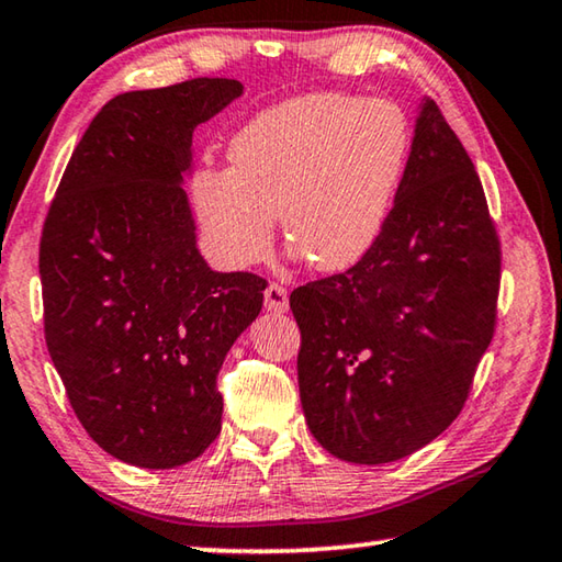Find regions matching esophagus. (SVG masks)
<instances>
[{
    "label": "esophagus",
    "mask_w": 562,
    "mask_h": 562,
    "mask_svg": "<svg viewBox=\"0 0 562 562\" xmlns=\"http://www.w3.org/2000/svg\"><path fill=\"white\" fill-rule=\"evenodd\" d=\"M265 307L274 312V315L288 312V307H290L288 288H282V284H278V282H270L268 288H265Z\"/></svg>",
    "instance_id": "1"
}]
</instances>
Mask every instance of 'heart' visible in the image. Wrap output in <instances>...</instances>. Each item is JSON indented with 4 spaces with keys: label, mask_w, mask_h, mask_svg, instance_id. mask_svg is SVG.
I'll return each instance as SVG.
<instances>
[{
    "label": "heart",
    "mask_w": 562,
    "mask_h": 562,
    "mask_svg": "<svg viewBox=\"0 0 562 562\" xmlns=\"http://www.w3.org/2000/svg\"><path fill=\"white\" fill-rule=\"evenodd\" d=\"M412 131L389 101L312 93L262 111L227 148L231 170L193 176L195 213L215 258L268 255L274 215L310 268L339 272L372 250L402 183Z\"/></svg>",
    "instance_id": "b5f03b06"
}]
</instances>
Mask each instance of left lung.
Instances as JSON below:
<instances>
[{
	"mask_svg": "<svg viewBox=\"0 0 562 562\" xmlns=\"http://www.w3.org/2000/svg\"><path fill=\"white\" fill-rule=\"evenodd\" d=\"M501 237L441 109L426 101L382 235L349 270L292 290L304 418L349 463L449 429L498 317Z\"/></svg>",
	"mask_w": 562,
	"mask_h": 562,
	"instance_id": "8db88e82",
	"label": "left lung"
}]
</instances>
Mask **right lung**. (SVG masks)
<instances>
[{"label":"right lung","instance_id":"add662e5","mask_svg":"<svg viewBox=\"0 0 562 562\" xmlns=\"http://www.w3.org/2000/svg\"><path fill=\"white\" fill-rule=\"evenodd\" d=\"M240 93L190 79L111 99L44 221L46 349L87 434L140 469H176L217 439V372L262 310L265 278L207 268L180 188L195 126Z\"/></svg>","mask_w":562,"mask_h":562}]
</instances>
